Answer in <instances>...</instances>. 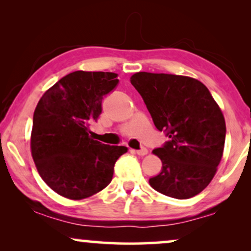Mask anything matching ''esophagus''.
<instances>
[{
  "label": "esophagus",
  "instance_id": "1",
  "mask_svg": "<svg viewBox=\"0 0 251 251\" xmlns=\"http://www.w3.org/2000/svg\"><path fill=\"white\" fill-rule=\"evenodd\" d=\"M136 153L138 154V155H146V154L149 153V150H147L146 147H142V149L137 150V151H136Z\"/></svg>",
  "mask_w": 251,
  "mask_h": 251
}]
</instances>
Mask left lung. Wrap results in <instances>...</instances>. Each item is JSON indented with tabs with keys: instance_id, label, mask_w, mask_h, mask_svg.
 I'll return each instance as SVG.
<instances>
[{
	"instance_id": "1",
	"label": "left lung",
	"mask_w": 251,
	"mask_h": 251,
	"mask_svg": "<svg viewBox=\"0 0 251 251\" xmlns=\"http://www.w3.org/2000/svg\"><path fill=\"white\" fill-rule=\"evenodd\" d=\"M130 82L154 126L169 137L153 151L162 168L150 178L151 186L179 200L199 194L217 171L226 136L224 116L210 91L195 78L174 74L139 72Z\"/></svg>"
}]
</instances>
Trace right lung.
Here are the masks:
<instances>
[{
  "label": "right lung",
  "mask_w": 251,
  "mask_h": 251,
  "mask_svg": "<svg viewBox=\"0 0 251 251\" xmlns=\"http://www.w3.org/2000/svg\"><path fill=\"white\" fill-rule=\"evenodd\" d=\"M118 84L115 73L76 71L40 99L33 116L32 156L42 179L61 197L81 200L104 190L116 160L128 151L91 139L88 129Z\"/></svg>",
  "instance_id": "right-lung-1"
}]
</instances>
